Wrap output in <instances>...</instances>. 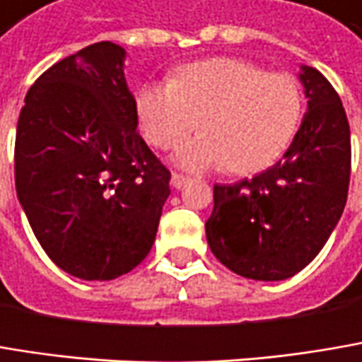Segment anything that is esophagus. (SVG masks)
I'll list each match as a JSON object with an SVG mask.
<instances>
[{
    "label": "esophagus",
    "mask_w": 362,
    "mask_h": 362,
    "mask_svg": "<svg viewBox=\"0 0 362 362\" xmlns=\"http://www.w3.org/2000/svg\"><path fill=\"white\" fill-rule=\"evenodd\" d=\"M189 183V179L187 177H183V175H179V173H173V177H170V185L175 187V189H181V187H185Z\"/></svg>",
    "instance_id": "obj_1"
}]
</instances>
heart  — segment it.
<instances>
[{"label":"heart","mask_w":362,"mask_h":362,"mask_svg":"<svg viewBox=\"0 0 362 362\" xmlns=\"http://www.w3.org/2000/svg\"><path fill=\"white\" fill-rule=\"evenodd\" d=\"M144 136L156 148L204 132L175 152L187 170L224 167L251 175L274 165L293 142L303 117V92L291 74L216 57L179 67L170 82L144 84L136 96Z\"/></svg>","instance_id":"b5f03b06"}]
</instances>
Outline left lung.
Listing matches in <instances>:
<instances>
[{
  "instance_id": "1",
  "label": "left lung",
  "mask_w": 362,
  "mask_h": 362,
  "mask_svg": "<svg viewBox=\"0 0 362 362\" xmlns=\"http://www.w3.org/2000/svg\"><path fill=\"white\" fill-rule=\"evenodd\" d=\"M307 113L282 160L233 185H214L206 220L212 253L251 280H286L322 251L344 212L350 127L338 92L300 65Z\"/></svg>"
}]
</instances>
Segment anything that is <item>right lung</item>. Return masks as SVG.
Returning <instances> with one entry per match:
<instances>
[{
  "mask_svg": "<svg viewBox=\"0 0 362 362\" xmlns=\"http://www.w3.org/2000/svg\"><path fill=\"white\" fill-rule=\"evenodd\" d=\"M125 49L111 40L51 65L16 129V194L45 253L82 280H113L150 253L170 187L138 134Z\"/></svg>",
  "mask_w": 362,
  "mask_h": 362,
  "instance_id": "1",
  "label": "right lung"
}]
</instances>
